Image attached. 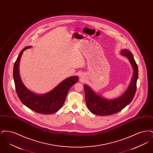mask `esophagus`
Here are the masks:
<instances>
[{
  "mask_svg": "<svg viewBox=\"0 0 153 153\" xmlns=\"http://www.w3.org/2000/svg\"><path fill=\"white\" fill-rule=\"evenodd\" d=\"M81 78H82V77H81Z\"/></svg>",
  "mask_w": 153,
  "mask_h": 153,
  "instance_id": "1",
  "label": "esophagus"
}]
</instances>
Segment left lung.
<instances>
[{
    "mask_svg": "<svg viewBox=\"0 0 153 153\" xmlns=\"http://www.w3.org/2000/svg\"><path fill=\"white\" fill-rule=\"evenodd\" d=\"M120 54L128 58L133 69L130 84L122 95L114 99H107L96 93L87 85H84L87 105L90 111L94 114L107 116L116 114L128 105L135 96L138 77V66L130 51L123 49L120 51Z\"/></svg>",
    "mask_w": 153,
    "mask_h": 153,
    "instance_id": "left-lung-1",
    "label": "left lung"
}]
</instances>
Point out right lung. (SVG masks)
I'll use <instances>...</instances> for the list:
<instances>
[{
  "label": "right lung",
  "mask_w": 153,
  "mask_h": 153,
  "mask_svg": "<svg viewBox=\"0 0 153 153\" xmlns=\"http://www.w3.org/2000/svg\"><path fill=\"white\" fill-rule=\"evenodd\" d=\"M31 48L29 46L20 52L13 69L16 91L22 103L36 112L45 115L56 112L63 105L70 88L79 81L78 76H71L62 81L51 91L44 94H36L28 89L23 83L19 74V62L23 51Z\"/></svg>",
  "instance_id": "add662e5"
}]
</instances>
